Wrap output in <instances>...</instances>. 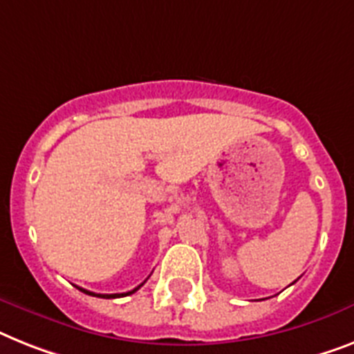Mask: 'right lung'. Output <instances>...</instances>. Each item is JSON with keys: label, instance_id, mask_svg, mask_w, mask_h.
I'll return each mask as SVG.
<instances>
[{"label": "right lung", "instance_id": "right-lung-1", "mask_svg": "<svg viewBox=\"0 0 354 354\" xmlns=\"http://www.w3.org/2000/svg\"><path fill=\"white\" fill-rule=\"evenodd\" d=\"M142 284H145V282H142ZM142 284H141V286H142ZM141 286H137L136 289H131V291H128V293H113V295H101V293H92V291H86V289H83V288H77V286H75V288H77L79 291H83V293H86V295H93V297H99V299H119V297H127V295L136 293L137 289L141 288Z\"/></svg>", "mask_w": 354, "mask_h": 354}]
</instances>
